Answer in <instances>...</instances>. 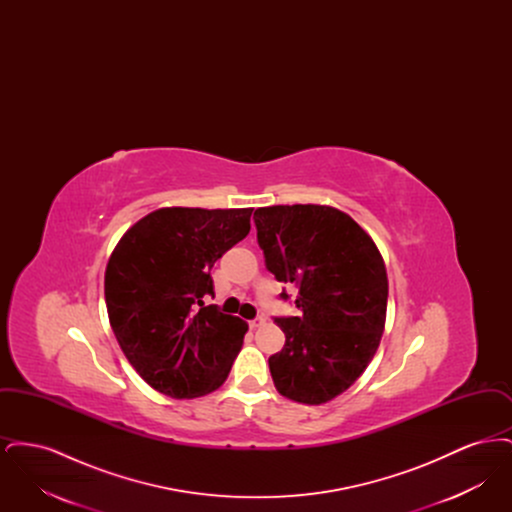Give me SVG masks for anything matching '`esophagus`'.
Listing matches in <instances>:
<instances>
[{
  "label": "esophagus",
  "instance_id": "34e87169",
  "mask_svg": "<svg viewBox=\"0 0 512 512\" xmlns=\"http://www.w3.org/2000/svg\"><path fill=\"white\" fill-rule=\"evenodd\" d=\"M265 322H267V320L263 317L255 318V320H249V328H251V330H257V328H261Z\"/></svg>",
  "mask_w": 512,
  "mask_h": 512
}]
</instances>
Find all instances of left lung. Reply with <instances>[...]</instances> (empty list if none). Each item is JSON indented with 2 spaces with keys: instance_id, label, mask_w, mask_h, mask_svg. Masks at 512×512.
I'll return each mask as SVG.
<instances>
[{
  "instance_id": "left-lung-1",
  "label": "left lung",
  "mask_w": 512,
  "mask_h": 512,
  "mask_svg": "<svg viewBox=\"0 0 512 512\" xmlns=\"http://www.w3.org/2000/svg\"><path fill=\"white\" fill-rule=\"evenodd\" d=\"M253 219L268 270L299 288L303 313L276 318L286 343L268 359L272 382L295 403H328L355 384L382 340L384 257L365 228L330 205L259 207Z\"/></svg>"
}]
</instances>
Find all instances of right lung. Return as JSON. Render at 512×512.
Instances as JSON below:
<instances>
[{
  "instance_id": "right-lung-1",
  "label": "right lung",
  "mask_w": 512,
  "mask_h": 512,
  "mask_svg": "<svg viewBox=\"0 0 512 512\" xmlns=\"http://www.w3.org/2000/svg\"><path fill=\"white\" fill-rule=\"evenodd\" d=\"M251 207H161L134 222L105 268V303L128 363L153 390L194 399L219 390L247 322L205 307L211 268L251 230Z\"/></svg>"
}]
</instances>
